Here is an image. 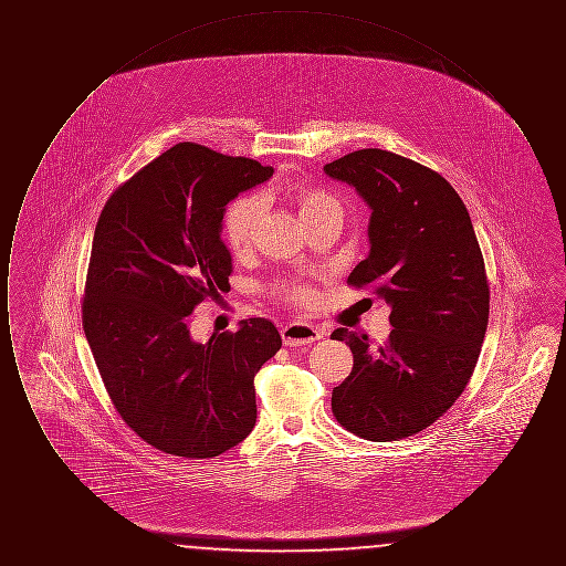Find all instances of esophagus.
<instances>
[{"label": "esophagus", "instance_id": "obj_1", "mask_svg": "<svg viewBox=\"0 0 566 566\" xmlns=\"http://www.w3.org/2000/svg\"><path fill=\"white\" fill-rule=\"evenodd\" d=\"M323 331L314 324L293 323L282 326V339L286 346H310L323 339Z\"/></svg>", "mask_w": 566, "mask_h": 566}]
</instances>
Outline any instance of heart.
I'll list each match as a JSON object with an SVG mask.
<instances>
[{
	"instance_id": "heart-1",
	"label": "heart",
	"mask_w": 566,
	"mask_h": 566,
	"mask_svg": "<svg viewBox=\"0 0 566 566\" xmlns=\"http://www.w3.org/2000/svg\"><path fill=\"white\" fill-rule=\"evenodd\" d=\"M282 195L295 208L296 214L305 224L312 220L324 218V216H342L344 212L342 201L331 190L305 182V180H295V182L286 185ZM261 212H263V208L256 197H240L224 210L222 235H224L227 245L235 254H242L252 245L259 220H261ZM277 295L286 301H295V303L312 301V291L298 282L280 284Z\"/></svg>"
}]
</instances>
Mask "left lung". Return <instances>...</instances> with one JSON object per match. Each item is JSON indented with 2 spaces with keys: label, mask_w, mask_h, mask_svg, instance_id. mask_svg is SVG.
Wrapping results in <instances>:
<instances>
[{
  "label": "left lung",
  "mask_w": 566,
  "mask_h": 566,
  "mask_svg": "<svg viewBox=\"0 0 566 566\" xmlns=\"http://www.w3.org/2000/svg\"><path fill=\"white\" fill-rule=\"evenodd\" d=\"M324 174L371 210V248L348 282L374 286L392 324L381 346L346 326L333 331L354 367L331 407L354 434L397 441L431 427L473 376L490 312L484 256L462 199L429 167L365 148L326 163Z\"/></svg>",
  "instance_id": "8db88e82"
}]
</instances>
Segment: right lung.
I'll use <instances>...</instances> for the list:
<instances>
[{"label": "right lung", "instance_id": "right-lung-1", "mask_svg": "<svg viewBox=\"0 0 566 566\" xmlns=\"http://www.w3.org/2000/svg\"><path fill=\"white\" fill-rule=\"evenodd\" d=\"M271 176L182 142L114 190L97 220L84 335L120 418L165 454L218 457L254 429V376L282 346L277 328L250 318L195 342L189 316L229 291L227 203Z\"/></svg>", "mask_w": 566, "mask_h": 566}]
</instances>
